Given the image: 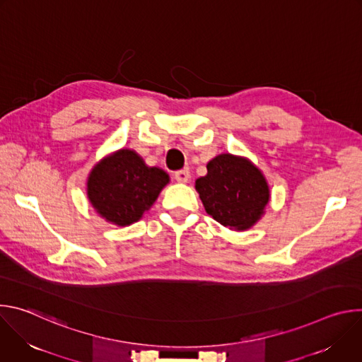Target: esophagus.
<instances>
[{"instance_id": "esophagus-1", "label": "esophagus", "mask_w": 362, "mask_h": 362, "mask_svg": "<svg viewBox=\"0 0 362 362\" xmlns=\"http://www.w3.org/2000/svg\"><path fill=\"white\" fill-rule=\"evenodd\" d=\"M190 177V173L187 169H183V170H177L175 172V179L179 182V183H187Z\"/></svg>"}]
</instances>
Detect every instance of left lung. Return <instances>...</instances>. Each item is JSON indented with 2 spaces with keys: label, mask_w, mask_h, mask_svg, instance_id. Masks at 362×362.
Wrapping results in <instances>:
<instances>
[{
  "label": "left lung",
  "mask_w": 362,
  "mask_h": 362,
  "mask_svg": "<svg viewBox=\"0 0 362 362\" xmlns=\"http://www.w3.org/2000/svg\"><path fill=\"white\" fill-rule=\"evenodd\" d=\"M208 173L196 179L194 189L204 211L222 226L243 232L265 215L271 200L268 180L247 158L218 154L206 165Z\"/></svg>",
  "instance_id": "obj_1"
}]
</instances>
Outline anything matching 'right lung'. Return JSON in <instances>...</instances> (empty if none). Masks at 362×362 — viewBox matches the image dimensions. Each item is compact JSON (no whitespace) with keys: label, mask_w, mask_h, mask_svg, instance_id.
Instances as JSON below:
<instances>
[{"label":"right lung","mask_w":362,"mask_h":362,"mask_svg":"<svg viewBox=\"0 0 362 362\" xmlns=\"http://www.w3.org/2000/svg\"><path fill=\"white\" fill-rule=\"evenodd\" d=\"M169 175L147 166L132 148H119L97 162L87 177V197L106 222L130 226L156 202Z\"/></svg>","instance_id":"1"}]
</instances>
